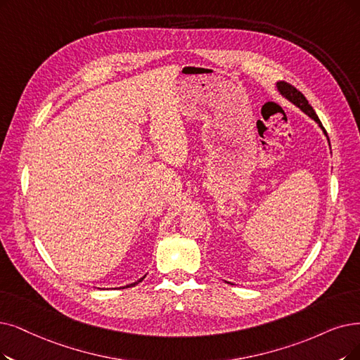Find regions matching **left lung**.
Segmentation results:
<instances>
[{
    "instance_id": "left-lung-1",
    "label": "left lung",
    "mask_w": 360,
    "mask_h": 360,
    "mask_svg": "<svg viewBox=\"0 0 360 360\" xmlns=\"http://www.w3.org/2000/svg\"><path fill=\"white\" fill-rule=\"evenodd\" d=\"M276 87H278V91H279L285 98H288L291 103H294L297 108H300L306 115H309V117H310L311 120H314L316 122H318L319 127L322 128V131H323L325 136L328 137V134H326V131H325V128L322 127V122H321L319 118H318V115H316L314 109L309 105L307 98L304 97L303 93L298 91V90L294 87V85H291V84H288V82H285V81H279V82L276 84ZM328 141H329V139H328Z\"/></svg>"
}]
</instances>
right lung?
I'll return each instance as SVG.
<instances>
[{"label":"right lung","instance_id":"right-lung-1","mask_svg":"<svg viewBox=\"0 0 360 360\" xmlns=\"http://www.w3.org/2000/svg\"><path fill=\"white\" fill-rule=\"evenodd\" d=\"M141 279H145V276H143ZM141 279H139V281H137V282H134V283H130V285H127V286H134V285H137L139 282H141Z\"/></svg>","mask_w":360,"mask_h":360}]
</instances>
